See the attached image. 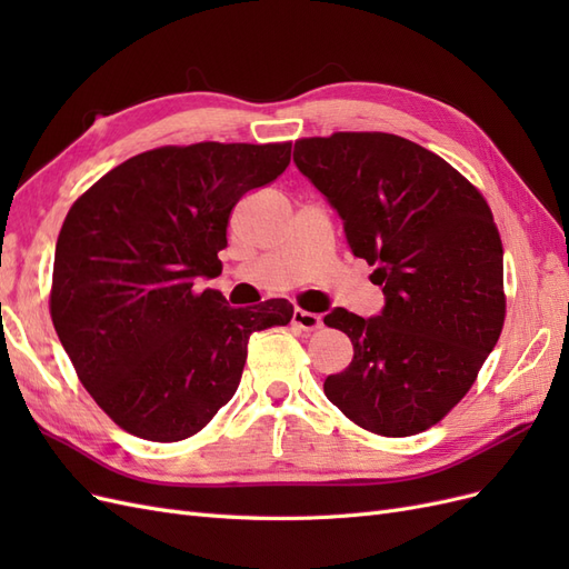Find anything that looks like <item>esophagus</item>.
<instances>
[{"instance_id":"obj_1","label":"esophagus","mask_w":569,"mask_h":569,"mask_svg":"<svg viewBox=\"0 0 569 569\" xmlns=\"http://www.w3.org/2000/svg\"><path fill=\"white\" fill-rule=\"evenodd\" d=\"M291 325L299 327L303 332H316L322 327V318L318 313L311 311H303V308H297L295 316H291Z\"/></svg>"}]
</instances>
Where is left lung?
Listing matches in <instances>:
<instances>
[{
    "label": "left lung",
    "instance_id": "left-lung-1",
    "mask_svg": "<svg viewBox=\"0 0 569 569\" xmlns=\"http://www.w3.org/2000/svg\"><path fill=\"white\" fill-rule=\"evenodd\" d=\"M295 163L387 297L377 318L325 316L353 343L325 396L368 432L420 435L470 391L503 330V244L489 203L451 163L389 132L303 137Z\"/></svg>",
    "mask_w": 569,
    "mask_h": 569
}]
</instances>
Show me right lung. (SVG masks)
Wrapping results in <instances>:
<instances>
[{
	"mask_svg": "<svg viewBox=\"0 0 569 569\" xmlns=\"http://www.w3.org/2000/svg\"><path fill=\"white\" fill-rule=\"evenodd\" d=\"M291 142L159 147L99 178L68 211L49 313L97 406L147 441L197 435L242 380L249 337L287 325L270 299L230 308L218 278L234 203L289 166Z\"/></svg>",
	"mask_w": 569,
	"mask_h": 569,
	"instance_id": "obj_1",
	"label": "right lung"
}]
</instances>
